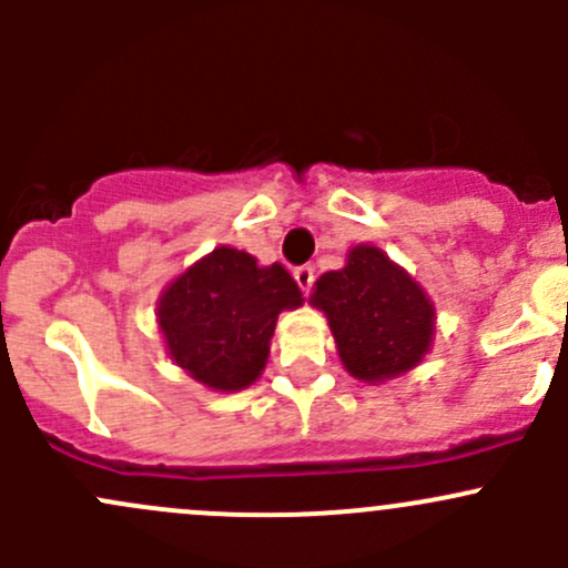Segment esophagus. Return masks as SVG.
Returning a JSON list of instances; mask_svg holds the SVG:
<instances>
[{
    "instance_id": "1",
    "label": "esophagus",
    "mask_w": 568,
    "mask_h": 568,
    "mask_svg": "<svg viewBox=\"0 0 568 568\" xmlns=\"http://www.w3.org/2000/svg\"><path fill=\"white\" fill-rule=\"evenodd\" d=\"M294 280H296V285L302 288V294H307V291L313 288V283H316V268L313 266L294 268Z\"/></svg>"
}]
</instances>
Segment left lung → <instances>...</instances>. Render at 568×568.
Here are the masks:
<instances>
[{
    "label": "left lung",
    "instance_id": "obj_1",
    "mask_svg": "<svg viewBox=\"0 0 568 568\" xmlns=\"http://www.w3.org/2000/svg\"><path fill=\"white\" fill-rule=\"evenodd\" d=\"M311 302L329 321L343 368L359 382L395 379L432 348V300L379 247L357 244L346 266L321 274Z\"/></svg>",
    "mask_w": 568,
    "mask_h": 568
}]
</instances>
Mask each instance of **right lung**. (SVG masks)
<instances>
[{
	"instance_id": "add662e5",
	"label": "right lung",
	"mask_w": 568,
	"mask_h": 568,
	"mask_svg": "<svg viewBox=\"0 0 568 568\" xmlns=\"http://www.w3.org/2000/svg\"><path fill=\"white\" fill-rule=\"evenodd\" d=\"M280 263L257 266L250 252L216 247L159 296L156 318L178 368L211 390H244L268 359L274 324L302 305Z\"/></svg>"
}]
</instances>
